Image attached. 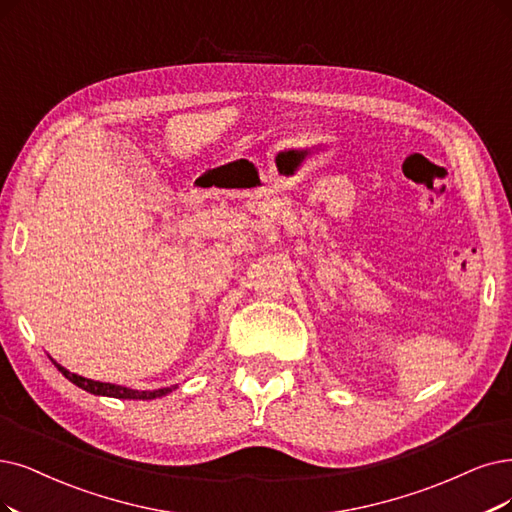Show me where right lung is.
Here are the masks:
<instances>
[{"label":"right lung","mask_w":512,"mask_h":512,"mask_svg":"<svg viewBox=\"0 0 512 512\" xmlns=\"http://www.w3.org/2000/svg\"><path fill=\"white\" fill-rule=\"evenodd\" d=\"M52 361V358H50ZM54 367L59 369L71 384H75L78 388L90 392V394H97V396H111V399H130V401H154L160 399V396H166L168 392H173L177 386H170V388H158V390H132L126 386H118V384H109V382H94L88 380V377H82L78 373H71L69 369H65L63 365H59L56 361H52Z\"/></svg>","instance_id":"right-lung-1"}]
</instances>
